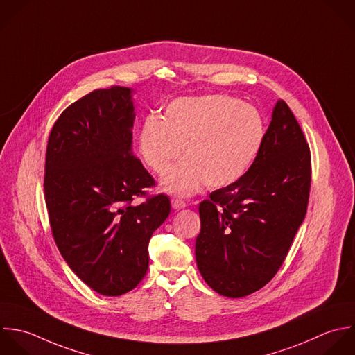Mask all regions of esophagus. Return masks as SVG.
<instances>
[{
	"instance_id": "34e87169",
	"label": "esophagus",
	"mask_w": 355,
	"mask_h": 355,
	"mask_svg": "<svg viewBox=\"0 0 355 355\" xmlns=\"http://www.w3.org/2000/svg\"><path fill=\"white\" fill-rule=\"evenodd\" d=\"M171 206H173L174 210H181V209L187 207V202H184L181 199H173L171 200Z\"/></svg>"
}]
</instances>
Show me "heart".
<instances>
[{"label":"heart","mask_w":355,"mask_h":355,"mask_svg":"<svg viewBox=\"0 0 355 355\" xmlns=\"http://www.w3.org/2000/svg\"><path fill=\"white\" fill-rule=\"evenodd\" d=\"M266 139L261 113L230 95H206L173 101L163 116L145 119L138 152L148 168L163 175L166 192L189 196L206 184L224 188L245 177Z\"/></svg>","instance_id":"obj_1"}]
</instances>
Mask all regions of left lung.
Masks as SVG:
<instances>
[{
	"label": "left lung",
	"mask_w": 355,
	"mask_h": 355,
	"mask_svg": "<svg viewBox=\"0 0 355 355\" xmlns=\"http://www.w3.org/2000/svg\"><path fill=\"white\" fill-rule=\"evenodd\" d=\"M310 187V146L286 102L278 101L249 173L199 205L195 254L206 284L232 299L266 286L306 217Z\"/></svg>",
	"instance_id": "1"
}]
</instances>
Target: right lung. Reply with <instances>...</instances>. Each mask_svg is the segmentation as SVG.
Wrapping results in <instances>:
<instances>
[{
  "label": "right lung",
  "mask_w": 355,
  "mask_h": 355,
  "mask_svg": "<svg viewBox=\"0 0 355 355\" xmlns=\"http://www.w3.org/2000/svg\"><path fill=\"white\" fill-rule=\"evenodd\" d=\"M132 89H95L67 106L46 145L44 192L55 243L71 271L92 291L120 296L149 267L152 234L170 214L164 193L135 197L155 187L131 149Z\"/></svg>",
  "instance_id": "right-lung-1"
}]
</instances>
